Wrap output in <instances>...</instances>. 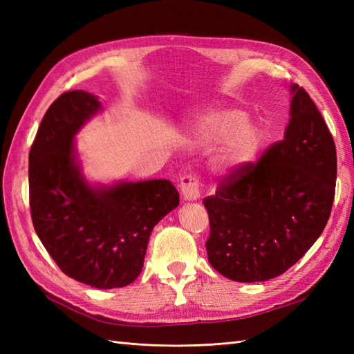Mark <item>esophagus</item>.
I'll list each match as a JSON object with an SVG mask.
<instances>
[{
  "label": "esophagus",
  "instance_id": "obj_1",
  "mask_svg": "<svg viewBox=\"0 0 354 354\" xmlns=\"http://www.w3.org/2000/svg\"><path fill=\"white\" fill-rule=\"evenodd\" d=\"M181 193L185 201H196L201 198V183L196 175H185L181 178Z\"/></svg>",
  "mask_w": 354,
  "mask_h": 354
}]
</instances>
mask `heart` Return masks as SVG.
<instances>
[{
  "instance_id": "obj_1",
  "label": "heart",
  "mask_w": 354,
  "mask_h": 354,
  "mask_svg": "<svg viewBox=\"0 0 354 354\" xmlns=\"http://www.w3.org/2000/svg\"><path fill=\"white\" fill-rule=\"evenodd\" d=\"M196 137L205 142L225 140L221 169L227 171L242 170L250 165L261 146L263 133L259 124L236 108H212L198 117Z\"/></svg>"
}]
</instances>
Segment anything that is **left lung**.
<instances>
[{"mask_svg":"<svg viewBox=\"0 0 354 354\" xmlns=\"http://www.w3.org/2000/svg\"><path fill=\"white\" fill-rule=\"evenodd\" d=\"M284 138L257 162L231 171L204 199L208 261L240 283L286 272L324 231L336 185V147L310 95L290 86Z\"/></svg>","mask_w":354,"mask_h":354,"instance_id":"1","label":"left lung"}]
</instances>
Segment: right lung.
<instances>
[{
	"label": "right lung",
	"instance_id": "right-lung-1",
	"mask_svg": "<svg viewBox=\"0 0 354 354\" xmlns=\"http://www.w3.org/2000/svg\"><path fill=\"white\" fill-rule=\"evenodd\" d=\"M102 111L95 95L68 91L45 112L28 155L37 237L64 274L97 289L124 288L145 263L155 225L179 204L167 179L91 185L74 137Z\"/></svg>",
	"mask_w": 354,
	"mask_h": 354
}]
</instances>
